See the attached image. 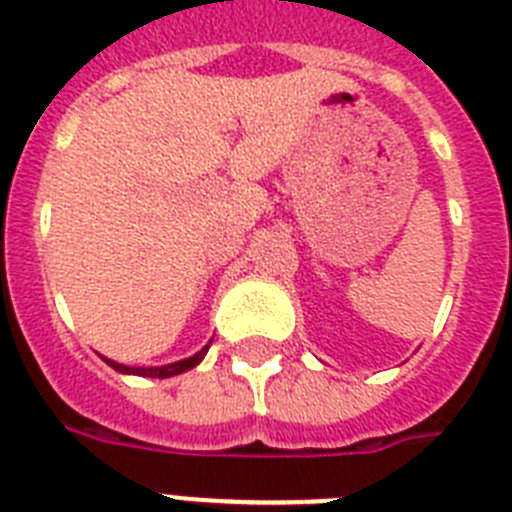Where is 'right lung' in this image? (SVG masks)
I'll list each match as a JSON object with an SVG mask.
<instances>
[{"label":"right lung","mask_w":512,"mask_h":512,"mask_svg":"<svg viewBox=\"0 0 512 512\" xmlns=\"http://www.w3.org/2000/svg\"><path fill=\"white\" fill-rule=\"evenodd\" d=\"M207 348H210V346H205V348H202V351H197V354L189 356V359H184V361H174V364H166V366H148V369H143V366L117 364V361H110V359H104V361H107V364H110L112 369H117V372H122V374H138V377L166 379V377H174V374L187 372V369H192V366L200 364V361L205 359Z\"/></svg>","instance_id":"right-lung-1"}]
</instances>
